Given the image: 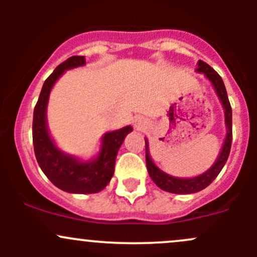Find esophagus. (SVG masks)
I'll use <instances>...</instances> for the list:
<instances>
[{
    "mask_svg": "<svg viewBox=\"0 0 257 257\" xmlns=\"http://www.w3.org/2000/svg\"><path fill=\"white\" fill-rule=\"evenodd\" d=\"M147 125L148 123L143 116H138V118H136V120H134V126H136L138 131H143V129L147 128Z\"/></svg>",
    "mask_w": 257,
    "mask_h": 257,
    "instance_id": "obj_1",
    "label": "esophagus"
}]
</instances>
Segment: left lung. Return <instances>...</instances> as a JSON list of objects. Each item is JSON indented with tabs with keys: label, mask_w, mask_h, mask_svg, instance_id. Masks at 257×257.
<instances>
[{
	"label": "left lung",
	"mask_w": 257,
	"mask_h": 257,
	"mask_svg": "<svg viewBox=\"0 0 257 257\" xmlns=\"http://www.w3.org/2000/svg\"><path fill=\"white\" fill-rule=\"evenodd\" d=\"M195 72L204 74L206 79L211 83L212 88H214L215 93H216L217 98H219L220 103L222 105L225 115V126H226V136H225L224 144H222L221 150H220L219 155H217L216 160L214 164L209 168L206 172L203 174L196 175L193 178H178L173 177V175L167 174L163 172L162 169L155 165L153 162L152 157H150L149 152V142L145 138V162H147V169L149 173L152 180L159 186L162 190L168 191V193L173 194H194L198 191L203 190L206 186L214 181V179L219 175L221 169L224 168L225 163H226L227 158L230 154V148H231L232 141V112L231 105H230L229 98H227L226 88H225L224 82H222L221 77L209 66L208 63L203 61H198V67H196Z\"/></svg>",
	"instance_id": "obj_1"
}]
</instances>
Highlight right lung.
Returning <instances> with one entry per match:
<instances>
[{"mask_svg":"<svg viewBox=\"0 0 257 257\" xmlns=\"http://www.w3.org/2000/svg\"><path fill=\"white\" fill-rule=\"evenodd\" d=\"M85 66L84 56H73L59 64L43 83L33 112L32 136L36 159L53 185L72 194L99 193L109 184L114 174L115 158L125 137L133 131L131 125L107 132L100 139L99 152L88 160L62 152L49 134L47 107L51 90L69 69Z\"/></svg>","mask_w":257,"mask_h":257,"instance_id":"obj_1","label":"right lung"}]
</instances>
